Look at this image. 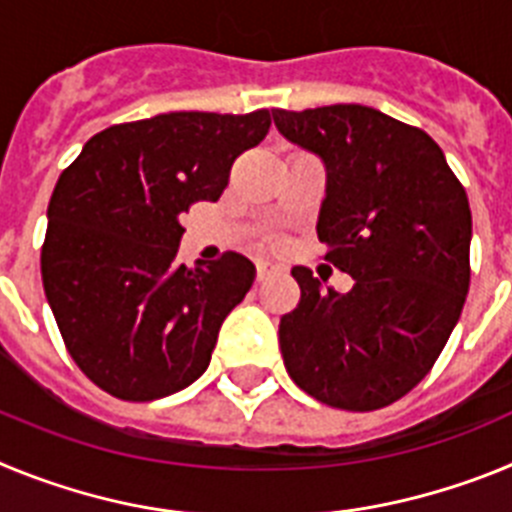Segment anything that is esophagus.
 Wrapping results in <instances>:
<instances>
[{
    "instance_id": "obj_1",
    "label": "esophagus",
    "mask_w": 512,
    "mask_h": 512,
    "mask_svg": "<svg viewBox=\"0 0 512 512\" xmlns=\"http://www.w3.org/2000/svg\"><path fill=\"white\" fill-rule=\"evenodd\" d=\"M279 266L277 264H271V261H256V279L259 282H264V279L274 277V274H279Z\"/></svg>"
}]
</instances>
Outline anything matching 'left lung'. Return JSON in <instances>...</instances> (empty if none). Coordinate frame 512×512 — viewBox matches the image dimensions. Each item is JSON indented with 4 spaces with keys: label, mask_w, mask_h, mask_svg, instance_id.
<instances>
[{
    "label": "left lung",
    "mask_w": 512,
    "mask_h": 512,
    "mask_svg": "<svg viewBox=\"0 0 512 512\" xmlns=\"http://www.w3.org/2000/svg\"><path fill=\"white\" fill-rule=\"evenodd\" d=\"M274 122L325 161L318 238L354 277L338 295L292 269L300 302L279 320L284 366L330 408H387L431 372L467 300V192L431 135L364 104L274 110Z\"/></svg>",
    "instance_id": "left-lung-1"
}]
</instances>
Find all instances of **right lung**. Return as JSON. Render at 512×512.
<instances>
[{"mask_svg": "<svg viewBox=\"0 0 512 512\" xmlns=\"http://www.w3.org/2000/svg\"><path fill=\"white\" fill-rule=\"evenodd\" d=\"M271 112H166L87 140L48 202L40 271L63 343L99 390L128 402L174 395L210 364L253 264L225 251L176 261L194 202H217L230 166L269 133Z\"/></svg>", "mask_w": 512, "mask_h": 512, "instance_id": "1", "label": "right lung"}]
</instances>
